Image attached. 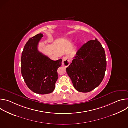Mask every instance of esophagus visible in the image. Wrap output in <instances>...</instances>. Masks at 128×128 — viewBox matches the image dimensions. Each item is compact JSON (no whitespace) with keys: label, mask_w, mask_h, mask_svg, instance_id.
Wrapping results in <instances>:
<instances>
[{"label":"esophagus","mask_w":128,"mask_h":128,"mask_svg":"<svg viewBox=\"0 0 128 128\" xmlns=\"http://www.w3.org/2000/svg\"><path fill=\"white\" fill-rule=\"evenodd\" d=\"M70 64V60L68 56H66L63 58L62 65L67 67Z\"/></svg>","instance_id":"esophagus-1"}]
</instances>
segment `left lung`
Listing matches in <instances>:
<instances>
[{
    "mask_svg": "<svg viewBox=\"0 0 128 128\" xmlns=\"http://www.w3.org/2000/svg\"><path fill=\"white\" fill-rule=\"evenodd\" d=\"M66 68L74 88L80 92H90L102 82L106 70V55L96 39L84 44Z\"/></svg>",
    "mask_w": 128,
    "mask_h": 128,
    "instance_id": "left-lung-1",
    "label": "left lung"
}]
</instances>
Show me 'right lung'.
Listing matches in <instances>:
<instances>
[{
	"label": "right lung",
	"mask_w": 128,
	"mask_h": 128,
	"mask_svg": "<svg viewBox=\"0 0 128 128\" xmlns=\"http://www.w3.org/2000/svg\"><path fill=\"white\" fill-rule=\"evenodd\" d=\"M43 36L40 33L30 38L21 57V72L25 83L32 92L42 95L50 94L54 90L57 70L62 60H52L38 51V44Z\"/></svg>",
	"instance_id": "1"
}]
</instances>
